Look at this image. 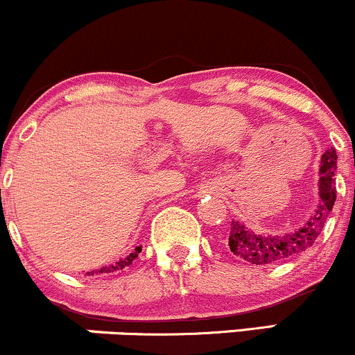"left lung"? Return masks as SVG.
I'll list each match as a JSON object with an SVG mask.
<instances>
[{
  "label": "left lung",
  "instance_id": "obj_1",
  "mask_svg": "<svg viewBox=\"0 0 355 355\" xmlns=\"http://www.w3.org/2000/svg\"><path fill=\"white\" fill-rule=\"evenodd\" d=\"M337 168V153L334 148L327 150L322 155L320 162V204L310 220L303 227L295 232H286L283 236H270V234H256L254 231L248 229L239 222H231L229 229V249L232 254L239 259L246 261L249 264H275L279 261L293 258V256L302 254L303 251L311 248L320 236L323 225H325L327 217L336 202L337 190L334 185V173Z\"/></svg>",
  "mask_w": 355,
  "mask_h": 355
}]
</instances>
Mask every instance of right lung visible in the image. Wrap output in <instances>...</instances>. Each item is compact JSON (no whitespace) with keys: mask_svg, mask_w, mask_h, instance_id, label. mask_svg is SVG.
<instances>
[{"mask_svg":"<svg viewBox=\"0 0 355 355\" xmlns=\"http://www.w3.org/2000/svg\"><path fill=\"white\" fill-rule=\"evenodd\" d=\"M139 252H141V246H138L135 249L133 252H131L130 256H128L126 259H121V261H118V263L116 264H109V266H104V268H99V270H94V271H87L85 272V275L87 276H91V275H101V272H114V271H119V270H123V268H126V266H130L131 263H133V261L138 258V254Z\"/></svg>","mask_w":355,"mask_h":355,"instance_id":"1","label":"right lung"}]
</instances>
